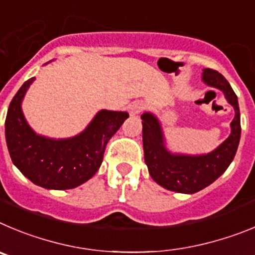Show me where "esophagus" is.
<instances>
[{
    "mask_svg": "<svg viewBox=\"0 0 255 255\" xmlns=\"http://www.w3.org/2000/svg\"><path fill=\"white\" fill-rule=\"evenodd\" d=\"M143 111V103L142 102H133L128 105V112H129L130 116H137L138 113Z\"/></svg>",
    "mask_w": 255,
    "mask_h": 255,
    "instance_id": "1",
    "label": "esophagus"
}]
</instances>
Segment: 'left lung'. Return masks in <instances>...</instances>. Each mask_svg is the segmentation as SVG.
I'll list each match as a JSON object with an SVG mask.
<instances>
[{"instance_id": "8db88e82", "label": "left lung", "mask_w": 255, "mask_h": 255, "mask_svg": "<svg viewBox=\"0 0 255 255\" xmlns=\"http://www.w3.org/2000/svg\"><path fill=\"white\" fill-rule=\"evenodd\" d=\"M202 80L211 88L221 90L235 111V117L230 125V136L212 152L196 156L169 152L165 147L159 119L151 113L141 116L144 162L148 173L157 184L178 193H196L212 184L228 169L239 146L242 127L238 96L228 80L217 71L205 68Z\"/></svg>"}]
</instances>
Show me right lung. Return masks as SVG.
<instances>
[{
    "mask_svg": "<svg viewBox=\"0 0 255 255\" xmlns=\"http://www.w3.org/2000/svg\"><path fill=\"white\" fill-rule=\"evenodd\" d=\"M34 77L24 82L8 107L4 134L11 160L29 180L47 189H71L88 182L99 170L108 141L127 112L100 111L84 132L71 138L39 136L25 121L21 102Z\"/></svg>",
    "mask_w": 255,
    "mask_h": 255,
    "instance_id": "right-lung-1",
    "label": "right lung"
}]
</instances>
